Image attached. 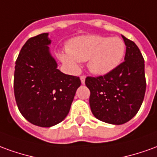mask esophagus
Here are the masks:
<instances>
[{"label": "esophagus", "instance_id": "esophagus-1", "mask_svg": "<svg viewBox=\"0 0 157 157\" xmlns=\"http://www.w3.org/2000/svg\"><path fill=\"white\" fill-rule=\"evenodd\" d=\"M80 79H81L82 84H84V83H85V79H86V76H85V75H82V76L80 77Z\"/></svg>", "mask_w": 157, "mask_h": 157}]
</instances>
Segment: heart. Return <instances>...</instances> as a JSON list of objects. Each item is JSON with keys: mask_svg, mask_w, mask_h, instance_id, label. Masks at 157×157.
Masks as SVG:
<instances>
[{"mask_svg": "<svg viewBox=\"0 0 157 157\" xmlns=\"http://www.w3.org/2000/svg\"><path fill=\"white\" fill-rule=\"evenodd\" d=\"M126 46L119 37L86 35L70 41L67 51L59 53L61 61L72 71L79 69L78 62H87L90 72L105 75L114 71L123 59Z\"/></svg>", "mask_w": 157, "mask_h": 157, "instance_id": "obj_1", "label": "heart"}]
</instances>
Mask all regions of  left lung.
I'll list each match as a JSON object with an SVG mask.
<instances>
[{"mask_svg": "<svg viewBox=\"0 0 157 157\" xmlns=\"http://www.w3.org/2000/svg\"><path fill=\"white\" fill-rule=\"evenodd\" d=\"M126 45L124 62L104 76H87L90 108L99 121L124 124L138 113L143 103L146 82L144 60L137 45L121 36Z\"/></svg>", "mask_w": 157, "mask_h": 157, "instance_id": "left-lung-1", "label": "left lung"}]
</instances>
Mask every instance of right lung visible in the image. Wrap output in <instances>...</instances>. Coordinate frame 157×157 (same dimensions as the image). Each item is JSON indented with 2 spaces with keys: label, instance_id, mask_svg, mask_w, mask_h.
Returning a JSON list of instances; mask_svg holds the SVG:
<instances>
[{
  "label": "right lung",
  "instance_id": "right-lung-1",
  "mask_svg": "<svg viewBox=\"0 0 157 157\" xmlns=\"http://www.w3.org/2000/svg\"><path fill=\"white\" fill-rule=\"evenodd\" d=\"M48 33L31 37L18 54L14 71V95L17 108L30 123L50 128L67 117L75 92L77 76L58 69L49 45Z\"/></svg>",
  "mask_w": 157,
  "mask_h": 157
}]
</instances>
